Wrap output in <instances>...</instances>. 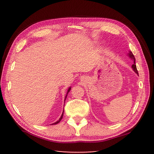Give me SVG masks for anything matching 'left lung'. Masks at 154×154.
I'll return each mask as SVG.
<instances>
[{
    "label": "left lung",
    "mask_w": 154,
    "mask_h": 154,
    "mask_svg": "<svg viewBox=\"0 0 154 154\" xmlns=\"http://www.w3.org/2000/svg\"><path fill=\"white\" fill-rule=\"evenodd\" d=\"M129 56H130V58H131L132 59H133V60H134V64H132V69H133L134 72H136L137 74L139 75V73H138V71H137V66H136V64H135V58H134V55H133V54H132L131 51H130Z\"/></svg>",
    "instance_id": "left-lung-1"
}]
</instances>
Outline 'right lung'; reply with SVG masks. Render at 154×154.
Here are the masks:
<instances>
[{"label":"right lung","mask_w":154,"mask_h":154,"mask_svg":"<svg viewBox=\"0 0 154 154\" xmlns=\"http://www.w3.org/2000/svg\"><path fill=\"white\" fill-rule=\"evenodd\" d=\"M70 90H71V88H69V90H68V92H67V94L69 92V91H70ZM66 96H67V94H66V97H65V99H64V101H65V100H66ZM63 113H64V111H63ZM63 113H62V116H61V117H60V119H59V120H58V121H57L56 122H55V123H54V124H58V123H59V122H60V121H61V119H62V117H63Z\"/></svg>","instance_id":"right-lung-1"}]
</instances>
